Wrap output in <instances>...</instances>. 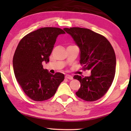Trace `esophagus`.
Listing matches in <instances>:
<instances>
[{
	"label": "esophagus",
	"mask_w": 131,
	"mask_h": 131,
	"mask_svg": "<svg viewBox=\"0 0 131 131\" xmlns=\"http://www.w3.org/2000/svg\"><path fill=\"white\" fill-rule=\"evenodd\" d=\"M65 78H67V79H70V80H72V79H73V76H71V75H68V74H67L65 76Z\"/></svg>",
	"instance_id": "obj_1"
}]
</instances>
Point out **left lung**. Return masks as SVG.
<instances>
[{
  "mask_svg": "<svg viewBox=\"0 0 131 131\" xmlns=\"http://www.w3.org/2000/svg\"><path fill=\"white\" fill-rule=\"evenodd\" d=\"M80 49V63L91 71L90 76L75 75L81 87L76 94L88 102L99 100L110 88L116 71V55L110 42L103 36L82 28H64Z\"/></svg>",
  "mask_w": 131,
  "mask_h": 131,
  "instance_id": "obj_1",
  "label": "left lung"
}]
</instances>
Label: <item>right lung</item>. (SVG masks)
<instances>
[{
	"label": "right lung",
	"instance_id": "1",
	"mask_svg": "<svg viewBox=\"0 0 131 131\" xmlns=\"http://www.w3.org/2000/svg\"><path fill=\"white\" fill-rule=\"evenodd\" d=\"M65 34L58 28L46 27L31 32L19 41L13 58L15 76L23 91L34 101H43L55 95L64 75L51 74L43 68L48 63L58 35Z\"/></svg>",
	"mask_w": 131,
	"mask_h": 131
}]
</instances>
